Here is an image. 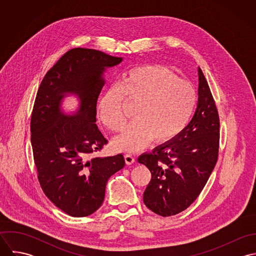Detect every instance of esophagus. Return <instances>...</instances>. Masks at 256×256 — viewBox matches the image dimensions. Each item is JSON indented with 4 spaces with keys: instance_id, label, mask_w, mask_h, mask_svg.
I'll return each instance as SVG.
<instances>
[{
    "instance_id": "34e87169",
    "label": "esophagus",
    "mask_w": 256,
    "mask_h": 256,
    "mask_svg": "<svg viewBox=\"0 0 256 256\" xmlns=\"http://www.w3.org/2000/svg\"><path fill=\"white\" fill-rule=\"evenodd\" d=\"M124 158H125V162L127 164H132L133 162H135V156L131 154H126L124 156Z\"/></svg>"
}]
</instances>
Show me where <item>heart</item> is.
Returning <instances> with one entry per match:
<instances>
[{"instance_id": "heart-1", "label": "heart", "mask_w": 256, "mask_h": 256, "mask_svg": "<svg viewBox=\"0 0 256 256\" xmlns=\"http://www.w3.org/2000/svg\"><path fill=\"white\" fill-rule=\"evenodd\" d=\"M125 96L138 104L136 119L112 141L115 148L125 152H136L152 138L158 142L176 138L188 125L197 104L193 86L168 68L138 67L126 73L120 84L108 86L98 100V117L111 130H119L125 122L121 108Z\"/></svg>"}]
</instances>
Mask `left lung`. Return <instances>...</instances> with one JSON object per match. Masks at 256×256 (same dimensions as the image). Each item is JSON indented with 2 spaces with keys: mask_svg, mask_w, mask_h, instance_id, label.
Wrapping results in <instances>:
<instances>
[{
  "mask_svg": "<svg viewBox=\"0 0 256 256\" xmlns=\"http://www.w3.org/2000/svg\"><path fill=\"white\" fill-rule=\"evenodd\" d=\"M198 102L180 134L138 158L152 174L143 200L154 213L168 217L188 208L212 174L219 152L220 120L204 74L198 68Z\"/></svg>",
  "mask_w": 256,
  "mask_h": 256,
  "instance_id": "8db88e82",
  "label": "left lung"
}]
</instances>
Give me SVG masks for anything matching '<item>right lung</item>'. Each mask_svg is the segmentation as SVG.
<instances>
[{
	"instance_id": "obj_1",
	"label": "right lung",
	"mask_w": 256,
	"mask_h": 256,
	"mask_svg": "<svg viewBox=\"0 0 256 256\" xmlns=\"http://www.w3.org/2000/svg\"><path fill=\"white\" fill-rule=\"evenodd\" d=\"M122 61L94 49L74 48L47 72L37 92L30 132L38 180L48 199L72 217L94 213L108 178L125 166L122 154L89 158L108 144L96 124V102L104 73ZM70 95L79 106L68 112L62 102Z\"/></svg>"
}]
</instances>
